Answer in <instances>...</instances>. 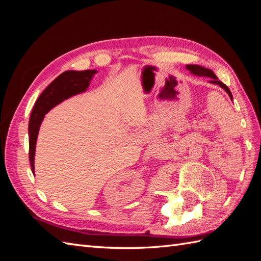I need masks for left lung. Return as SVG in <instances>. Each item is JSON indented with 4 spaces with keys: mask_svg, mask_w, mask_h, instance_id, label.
Wrapping results in <instances>:
<instances>
[{
    "mask_svg": "<svg viewBox=\"0 0 261 261\" xmlns=\"http://www.w3.org/2000/svg\"><path fill=\"white\" fill-rule=\"evenodd\" d=\"M186 68L188 70H191L194 75H197V76H201V77H207V79H211V83H213V84H218L222 88H224V90L228 92L229 96L232 98V94H231V92L229 90V87L226 86L225 84H223V83L221 82V81H219L218 77L215 76V74L213 73L212 70H210L207 68H204V67H201V66H197V65H187Z\"/></svg>",
    "mask_w": 261,
    "mask_h": 261,
    "instance_id": "1",
    "label": "left lung"
}]
</instances>
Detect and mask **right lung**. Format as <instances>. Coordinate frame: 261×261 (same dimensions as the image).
Instances as JSON below:
<instances>
[{"instance_id": "1", "label": "right lung", "mask_w": 261, "mask_h": 261, "mask_svg": "<svg viewBox=\"0 0 261 261\" xmlns=\"http://www.w3.org/2000/svg\"><path fill=\"white\" fill-rule=\"evenodd\" d=\"M96 70H67L60 74L40 96L33 107L29 121V159L31 164L32 173H35V151L36 142L43 116L57 104L63 102L64 99L84 92L90 85L92 76Z\"/></svg>"}]
</instances>
